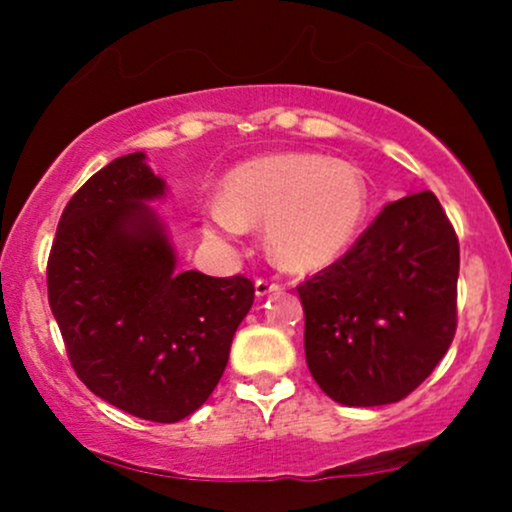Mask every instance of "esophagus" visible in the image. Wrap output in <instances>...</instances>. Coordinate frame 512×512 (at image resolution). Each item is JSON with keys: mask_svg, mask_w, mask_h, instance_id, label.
Returning a JSON list of instances; mask_svg holds the SVG:
<instances>
[{"mask_svg": "<svg viewBox=\"0 0 512 512\" xmlns=\"http://www.w3.org/2000/svg\"><path fill=\"white\" fill-rule=\"evenodd\" d=\"M281 289V284L279 281H272V279H257L255 281V293L257 296H269V293H274V291H279Z\"/></svg>", "mask_w": 512, "mask_h": 512, "instance_id": "34e87169", "label": "esophagus"}]
</instances>
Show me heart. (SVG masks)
<instances>
[{
  "instance_id": "obj_1",
  "label": "heart",
  "mask_w": 512,
  "mask_h": 512,
  "mask_svg": "<svg viewBox=\"0 0 512 512\" xmlns=\"http://www.w3.org/2000/svg\"><path fill=\"white\" fill-rule=\"evenodd\" d=\"M368 209V180L354 163L317 151H279L250 158L226 175L221 199L204 214V233L233 240L248 223H267L272 260L289 272H313L356 243Z\"/></svg>"
}]
</instances>
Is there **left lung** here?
Wrapping results in <instances>:
<instances>
[{
    "label": "left lung",
    "mask_w": 512,
    "mask_h": 512,
    "mask_svg": "<svg viewBox=\"0 0 512 512\" xmlns=\"http://www.w3.org/2000/svg\"><path fill=\"white\" fill-rule=\"evenodd\" d=\"M460 243L433 192L390 202L354 248L298 286L305 361L327 397L380 407L414 392L457 330Z\"/></svg>",
    "instance_id": "1"
}]
</instances>
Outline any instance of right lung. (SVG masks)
I'll list each match as a JSON object with an SVG mask.
<instances>
[{
    "label": "right lung",
    "instance_id": "right-lung-1",
    "mask_svg": "<svg viewBox=\"0 0 512 512\" xmlns=\"http://www.w3.org/2000/svg\"><path fill=\"white\" fill-rule=\"evenodd\" d=\"M166 195L142 151L115 158L62 211L48 301L72 368L113 407L175 424L219 385L233 334L255 301L245 276L178 272L166 226L146 202Z\"/></svg>",
    "mask_w": 512,
    "mask_h": 512
}]
</instances>
